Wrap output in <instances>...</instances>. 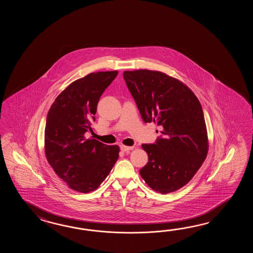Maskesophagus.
<instances>
[{"label":"esophagus","mask_w":253,"mask_h":253,"mask_svg":"<svg viewBox=\"0 0 253 253\" xmlns=\"http://www.w3.org/2000/svg\"><path fill=\"white\" fill-rule=\"evenodd\" d=\"M120 149L123 152H129V151L134 149V146H126V145H122L120 146Z\"/></svg>","instance_id":"esophagus-1"}]
</instances>
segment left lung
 I'll use <instances>...</instances> for the list:
<instances>
[{
  "label": "left lung",
  "mask_w": 253,
  "mask_h": 253,
  "mask_svg": "<svg viewBox=\"0 0 253 253\" xmlns=\"http://www.w3.org/2000/svg\"><path fill=\"white\" fill-rule=\"evenodd\" d=\"M123 77L143 120L163 128L156 144L142 145L148 163L140 175L156 192H175L192 180L208 154L200 101L182 81L161 71L126 70Z\"/></svg>",
  "instance_id": "obj_1"
}]
</instances>
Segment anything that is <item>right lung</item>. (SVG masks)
Returning a JSON list of instances; mask_svg holds the SVG:
<instances>
[{
  "instance_id": "add662e5",
  "label": "right lung",
  "mask_w": 253,
  "mask_h": 253,
  "mask_svg": "<svg viewBox=\"0 0 253 253\" xmlns=\"http://www.w3.org/2000/svg\"><path fill=\"white\" fill-rule=\"evenodd\" d=\"M118 73L98 71L73 81L48 110L44 132L47 161L70 189L80 193L97 189L119 159V145L85 136L92 131L99 97Z\"/></svg>"
}]
</instances>
